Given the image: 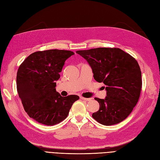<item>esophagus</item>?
I'll return each mask as SVG.
<instances>
[{
	"mask_svg": "<svg viewBox=\"0 0 160 160\" xmlns=\"http://www.w3.org/2000/svg\"><path fill=\"white\" fill-rule=\"evenodd\" d=\"M80 99H83V100H85V101H89L91 100L90 98H83V97H82V96L80 97Z\"/></svg>",
	"mask_w": 160,
	"mask_h": 160,
	"instance_id": "obj_1",
	"label": "esophagus"
}]
</instances>
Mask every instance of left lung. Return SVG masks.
I'll return each mask as SVG.
<instances>
[{
  "instance_id": "left-lung-1",
  "label": "left lung",
  "mask_w": 160,
  "mask_h": 160,
  "mask_svg": "<svg viewBox=\"0 0 160 160\" xmlns=\"http://www.w3.org/2000/svg\"><path fill=\"white\" fill-rule=\"evenodd\" d=\"M76 52L88 61L94 79L103 83L107 91L105 99L95 98L99 109L92 114L93 118L104 125L126 119L141 93L142 72L138 61L119 48L99 47Z\"/></svg>"
}]
</instances>
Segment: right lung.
<instances>
[{
	"mask_svg": "<svg viewBox=\"0 0 160 160\" xmlns=\"http://www.w3.org/2000/svg\"><path fill=\"white\" fill-rule=\"evenodd\" d=\"M74 54L59 49L37 51L19 66L17 92L26 113L36 122L51 126L59 123L79 99L75 95L62 97L55 89L65 61Z\"/></svg>",
	"mask_w": 160,
	"mask_h": 160,
	"instance_id": "obj_1",
	"label": "right lung"
}]
</instances>
